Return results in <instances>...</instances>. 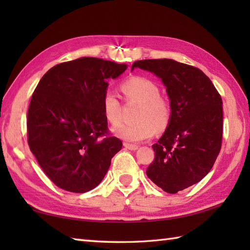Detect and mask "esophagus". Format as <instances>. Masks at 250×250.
Masks as SVG:
<instances>
[{"label":"esophagus","mask_w":250,"mask_h":250,"mask_svg":"<svg viewBox=\"0 0 250 250\" xmlns=\"http://www.w3.org/2000/svg\"><path fill=\"white\" fill-rule=\"evenodd\" d=\"M124 146L126 148V149H129V150H136L137 148H139V146H137V145L129 144V143H124Z\"/></svg>","instance_id":"1"}]
</instances>
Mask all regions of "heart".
Segmentation results:
<instances>
[{"instance_id": "b5f03b06", "label": "heart", "mask_w": 250, "mask_h": 250, "mask_svg": "<svg viewBox=\"0 0 250 250\" xmlns=\"http://www.w3.org/2000/svg\"><path fill=\"white\" fill-rule=\"evenodd\" d=\"M120 89L126 103H137L132 125H122L114 130L120 139L128 142H142L150 139L157 132L166 130L172 118V106L160 95V88L151 79L133 76L121 83ZM102 110L105 119L111 125L121 121V104L116 95L105 92L102 99Z\"/></svg>"}]
</instances>
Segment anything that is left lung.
Returning a JSON list of instances; mask_svg holds the SVG:
<instances>
[{"instance_id": "obj_1", "label": "left lung", "mask_w": 250, "mask_h": 250, "mask_svg": "<svg viewBox=\"0 0 250 250\" xmlns=\"http://www.w3.org/2000/svg\"><path fill=\"white\" fill-rule=\"evenodd\" d=\"M162 79L171 101L172 118L152 145L155 159L146 174L167 193H176L203 179L221 149L222 100L200 68L172 59L135 61Z\"/></svg>"}]
</instances>
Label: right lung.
Wrapping results in <instances>:
<instances>
[{
    "mask_svg": "<svg viewBox=\"0 0 250 250\" xmlns=\"http://www.w3.org/2000/svg\"><path fill=\"white\" fill-rule=\"evenodd\" d=\"M99 58L57 64L42 77L28 110V144L57 187L83 193L102 182L122 147L102 110L109 78L126 70Z\"/></svg>",
    "mask_w": 250,
    "mask_h": 250,
    "instance_id": "1",
    "label": "right lung"
}]
</instances>
